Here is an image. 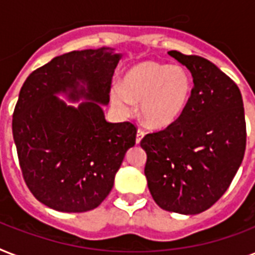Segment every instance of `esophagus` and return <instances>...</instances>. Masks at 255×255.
<instances>
[{"label":"esophagus","mask_w":255,"mask_h":255,"mask_svg":"<svg viewBox=\"0 0 255 255\" xmlns=\"http://www.w3.org/2000/svg\"><path fill=\"white\" fill-rule=\"evenodd\" d=\"M144 137V131L143 129H137V132H136V144H140V141H141V139Z\"/></svg>","instance_id":"34e87169"}]
</instances>
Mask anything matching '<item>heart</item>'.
Segmentation results:
<instances>
[{
  "label": "heart",
  "mask_w": 255,
  "mask_h": 255,
  "mask_svg": "<svg viewBox=\"0 0 255 255\" xmlns=\"http://www.w3.org/2000/svg\"><path fill=\"white\" fill-rule=\"evenodd\" d=\"M193 81L188 70L157 62H141L128 70L122 86L111 88L114 107L131 115L140 103V116L148 127L163 129L177 122L192 98Z\"/></svg>",
  "instance_id": "heart-1"
}]
</instances>
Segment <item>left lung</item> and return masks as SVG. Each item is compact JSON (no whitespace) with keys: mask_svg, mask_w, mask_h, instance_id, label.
<instances>
[{"mask_svg":"<svg viewBox=\"0 0 255 255\" xmlns=\"http://www.w3.org/2000/svg\"><path fill=\"white\" fill-rule=\"evenodd\" d=\"M189 70L193 92L177 122L140 141L144 174L157 205L180 214L209 209L229 188L246 148V123L237 85L198 55L168 51Z\"/></svg>","mask_w":255,"mask_h":255,"instance_id":"obj_1","label":"left lung"}]
</instances>
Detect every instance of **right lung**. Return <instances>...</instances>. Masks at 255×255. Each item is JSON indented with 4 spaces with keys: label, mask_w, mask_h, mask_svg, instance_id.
I'll use <instances>...</instances> for the list:
<instances>
[{
    "label": "right lung",
    "mask_w": 255,
    "mask_h": 255,
    "mask_svg": "<svg viewBox=\"0 0 255 255\" xmlns=\"http://www.w3.org/2000/svg\"><path fill=\"white\" fill-rule=\"evenodd\" d=\"M120 58L110 47L63 54L30 74L19 91L11 124L19 167L34 197L51 209L99 206L135 145V126L110 123L102 108ZM61 93L89 102L67 106Z\"/></svg>",
    "instance_id": "right-lung-1"
}]
</instances>
